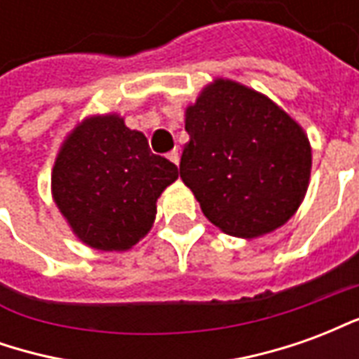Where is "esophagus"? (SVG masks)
Masks as SVG:
<instances>
[{
  "label": "esophagus",
  "mask_w": 359,
  "mask_h": 359,
  "mask_svg": "<svg viewBox=\"0 0 359 359\" xmlns=\"http://www.w3.org/2000/svg\"><path fill=\"white\" fill-rule=\"evenodd\" d=\"M167 157H169V159H171V161H172V163H175V165H179V161H180V151H179V149H177V148H175V149H172V151H169V156H167Z\"/></svg>",
  "instance_id": "34e87169"
}]
</instances>
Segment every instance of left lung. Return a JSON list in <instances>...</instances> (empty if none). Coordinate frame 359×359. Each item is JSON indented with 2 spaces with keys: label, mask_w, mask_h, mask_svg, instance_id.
Here are the masks:
<instances>
[{
  "label": "left lung",
  "mask_w": 359,
  "mask_h": 359,
  "mask_svg": "<svg viewBox=\"0 0 359 359\" xmlns=\"http://www.w3.org/2000/svg\"><path fill=\"white\" fill-rule=\"evenodd\" d=\"M180 179L223 233L256 238L283 226L308 192L311 146L269 97L215 79L187 107Z\"/></svg>",
  "instance_id": "obj_1"
}]
</instances>
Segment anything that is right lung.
Segmentation results:
<instances>
[{"label":"right lung","instance_id":"1","mask_svg":"<svg viewBox=\"0 0 359 359\" xmlns=\"http://www.w3.org/2000/svg\"><path fill=\"white\" fill-rule=\"evenodd\" d=\"M177 165L149 151L148 138L115 113L74 126L51 171V194L73 233L103 252L133 248L154 225L157 198Z\"/></svg>","mask_w":359,"mask_h":359}]
</instances>
